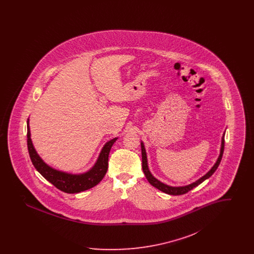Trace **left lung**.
Returning a JSON list of instances; mask_svg holds the SVG:
<instances>
[{
  "label": "left lung",
  "instance_id": "1",
  "mask_svg": "<svg viewBox=\"0 0 254 254\" xmlns=\"http://www.w3.org/2000/svg\"><path fill=\"white\" fill-rule=\"evenodd\" d=\"M224 146H225V134L222 138V145H221V151H220V155L218 157L217 162L215 163V165L212 167V169H210L205 175H204L202 178H200L199 180H197L196 182H194L192 184L189 185V186H186V187H169L166 184H163L160 181H158L156 178H154L152 176V174L150 173L148 167H147V160H146V153H145V146L144 144L141 143V148H142V168H143V171L145 173V177L147 179V181L149 182V184L151 186H153L154 188L158 189L159 190L165 192V193L169 194V195H182V194L187 193L189 192L190 190H191L192 189H194L195 187H197L198 185H200L201 183L205 181V179L209 178L214 172L215 170L217 169L219 165H220V162L222 160L223 157V153H224Z\"/></svg>",
  "mask_w": 254,
  "mask_h": 254
}]
</instances>
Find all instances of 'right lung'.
<instances>
[{
    "instance_id": "obj_1",
    "label": "right lung",
    "mask_w": 254,
    "mask_h": 254,
    "mask_svg": "<svg viewBox=\"0 0 254 254\" xmlns=\"http://www.w3.org/2000/svg\"><path fill=\"white\" fill-rule=\"evenodd\" d=\"M117 138L108 142L103 147L95 166L83 174H68L49 167L37 154L30 139V130L27 127V148L31 162L40 174L55 188L65 193H78L95 187L107 173L109 167V151Z\"/></svg>"
}]
</instances>
